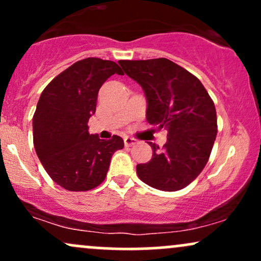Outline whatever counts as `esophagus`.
<instances>
[{"instance_id": "esophagus-1", "label": "esophagus", "mask_w": 261, "mask_h": 261, "mask_svg": "<svg viewBox=\"0 0 261 261\" xmlns=\"http://www.w3.org/2000/svg\"><path fill=\"white\" fill-rule=\"evenodd\" d=\"M124 143L126 147H131V146H134L135 143H136V140L133 139V137H128V136H125L124 137Z\"/></svg>"}]
</instances>
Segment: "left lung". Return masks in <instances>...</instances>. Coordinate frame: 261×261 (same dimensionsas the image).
I'll return each mask as SVG.
<instances>
[{
    "mask_svg": "<svg viewBox=\"0 0 261 261\" xmlns=\"http://www.w3.org/2000/svg\"><path fill=\"white\" fill-rule=\"evenodd\" d=\"M119 65L142 87L147 121L168 131L162 151L149 142L153 154L147 163L137 164V175L162 191L184 189L205 168L214 147V101L197 77L168 59L120 60Z\"/></svg>",
    "mask_w": 261,
    "mask_h": 261,
    "instance_id": "left-lung-1",
    "label": "left lung"
}]
</instances>
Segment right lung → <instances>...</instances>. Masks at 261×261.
Segmentation results:
<instances>
[{
  "instance_id": "1",
  "label": "right lung",
  "mask_w": 261,
  "mask_h": 261,
  "mask_svg": "<svg viewBox=\"0 0 261 261\" xmlns=\"http://www.w3.org/2000/svg\"><path fill=\"white\" fill-rule=\"evenodd\" d=\"M114 73L124 74L114 61L83 59L56 76L39 98L33 116L35 152L50 178L66 190L97 188L114 152L124 147L120 136L106 141L88 133L98 92Z\"/></svg>"
}]
</instances>
